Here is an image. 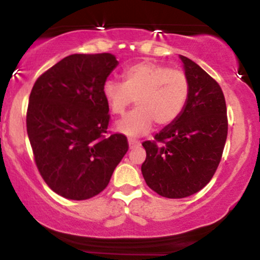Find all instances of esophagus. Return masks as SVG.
<instances>
[{"instance_id": "esophagus-1", "label": "esophagus", "mask_w": 260, "mask_h": 260, "mask_svg": "<svg viewBox=\"0 0 260 260\" xmlns=\"http://www.w3.org/2000/svg\"><path fill=\"white\" fill-rule=\"evenodd\" d=\"M128 143H129V148L131 149L137 148V147H139V145H140V142L136 138H128Z\"/></svg>"}]
</instances>
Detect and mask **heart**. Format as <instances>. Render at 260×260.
Instances as JSON below:
<instances>
[{
    "label": "heart",
    "mask_w": 260,
    "mask_h": 260,
    "mask_svg": "<svg viewBox=\"0 0 260 260\" xmlns=\"http://www.w3.org/2000/svg\"><path fill=\"white\" fill-rule=\"evenodd\" d=\"M122 78L123 83L106 80L103 96L115 115L124 113L136 99L138 107L116 124V128L127 136L149 132L154 121L159 126L174 123L187 105L190 83L183 71L142 61L124 68Z\"/></svg>",
    "instance_id": "1"
}]
</instances>
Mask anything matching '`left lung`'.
Instances as JSON below:
<instances>
[{"label":"left lung","mask_w":260,"mask_h":260,"mask_svg":"<svg viewBox=\"0 0 260 260\" xmlns=\"http://www.w3.org/2000/svg\"><path fill=\"white\" fill-rule=\"evenodd\" d=\"M190 91L183 112L154 140H145L142 174L165 198H186L213 178L228 138V110L219 83L192 59L181 56Z\"/></svg>","instance_id":"obj_1"}]
</instances>
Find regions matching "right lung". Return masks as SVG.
<instances>
[{
	"label": "right lung",
	"mask_w": 260,
	"mask_h": 260,
	"mask_svg": "<svg viewBox=\"0 0 260 260\" xmlns=\"http://www.w3.org/2000/svg\"><path fill=\"white\" fill-rule=\"evenodd\" d=\"M118 64L111 53H76L37 79L26 110L35 164L55 193L72 201L98 196L128 151L111 133L103 85Z\"/></svg>",
	"instance_id": "obj_1"
}]
</instances>
